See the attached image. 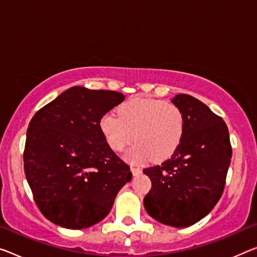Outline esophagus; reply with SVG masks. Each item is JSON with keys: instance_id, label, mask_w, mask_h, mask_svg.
Segmentation results:
<instances>
[{"instance_id": "obj_1", "label": "esophagus", "mask_w": 257, "mask_h": 257, "mask_svg": "<svg viewBox=\"0 0 257 257\" xmlns=\"http://www.w3.org/2000/svg\"><path fill=\"white\" fill-rule=\"evenodd\" d=\"M131 171L133 173V176H138L141 173V169L140 168H137V167H131Z\"/></svg>"}]
</instances>
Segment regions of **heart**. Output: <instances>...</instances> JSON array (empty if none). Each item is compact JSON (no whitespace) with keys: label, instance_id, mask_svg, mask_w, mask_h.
Here are the masks:
<instances>
[{"label":"heart","instance_id":"obj_1","mask_svg":"<svg viewBox=\"0 0 257 257\" xmlns=\"http://www.w3.org/2000/svg\"><path fill=\"white\" fill-rule=\"evenodd\" d=\"M100 130L110 148L124 151L133 138L137 144L128 149L126 159L139 163L147 159L167 160L178 149L184 137L185 121L178 106L167 101L134 97L118 108V116L105 113Z\"/></svg>","mask_w":257,"mask_h":257}]
</instances>
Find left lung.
Instances as JSON below:
<instances>
[{
    "label": "left lung",
    "instance_id": "1",
    "mask_svg": "<svg viewBox=\"0 0 257 257\" xmlns=\"http://www.w3.org/2000/svg\"><path fill=\"white\" fill-rule=\"evenodd\" d=\"M183 112L184 137L161 165L144 169L152 188L144 204L149 216L173 227H187L210 212L223 194L232 147L222 117L187 94L172 100Z\"/></svg>",
    "mask_w": 257,
    "mask_h": 257
}]
</instances>
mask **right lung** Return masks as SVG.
Masks as SVG:
<instances>
[{"label":"right lung","mask_w":257,"mask_h":257,"mask_svg":"<svg viewBox=\"0 0 257 257\" xmlns=\"http://www.w3.org/2000/svg\"><path fill=\"white\" fill-rule=\"evenodd\" d=\"M124 98L74 86L31 119L24 170L35 203L51 223L80 230L101 222L132 179L100 130L101 117Z\"/></svg>","instance_id":"obj_1"}]
</instances>
